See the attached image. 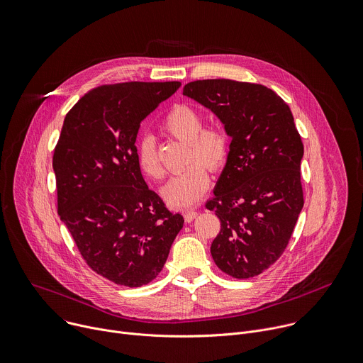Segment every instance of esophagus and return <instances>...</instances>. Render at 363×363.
<instances>
[{
  "mask_svg": "<svg viewBox=\"0 0 363 363\" xmlns=\"http://www.w3.org/2000/svg\"><path fill=\"white\" fill-rule=\"evenodd\" d=\"M197 211L196 210H187L186 213H184V220L187 222V223H190V222H193L196 217H197Z\"/></svg>",
  "mask_w": 363,
  "mask_h": 363,
  "instance_id": "obj_1",
  "label": "esophagus"
}]
</instances>
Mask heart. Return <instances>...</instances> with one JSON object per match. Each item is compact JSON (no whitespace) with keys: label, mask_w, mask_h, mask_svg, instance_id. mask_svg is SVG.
Segmentation results:
<instances>
[{"label":"heart","mask_w":363,"mask_h":363,"mask_svg":"<svg viewBox=\"0 0 363 363\" xmlns=\"http://www.w3.org/2000/svg\"><path fill=\"white\" fill-rule=\"evenodd\" d=\"M203 117L194 108L179 104L173 107L163 120V128L182 143H187L186 164L193 165L172 177L163 187L162 196L172 207H189L199 201L208 189V166L217 170L225 166L229 156V137L222 127H204ZM138 166L149 177L160 179L164 174L156 141L152 135H144L137 147ZM202 163L200 164L199 162Z\"/></svg>","instance_id":"heart-1"}]
</instances>
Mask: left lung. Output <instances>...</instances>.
<instances>
[{
  "mask_svg": "<svg viewBox=\"0 0 363 363\" xmlns=\"http://www.w3.org/2000/svg\"><path fill=\"white\" fill-rule=\"evenodd\" d=\"M183 96L208 108L232 138L206 207L222 228L210 252L236 279L270 267L284 252L303 207V144L289 106L270 89L233 80H197Z\"/></svg>",
  "mask_w": 363,
  "mask_h": 363,
  "instance_id": "left-lung-1",
  "label": "left lung"
}]
</instances>
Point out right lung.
Wrapping results in <instances>:
<instances>
[{
  "instance_id": "right-lung-1",
  "label": "right lung",
  "mask_w": 363,
  "mask_h": 363,
  "mask_svg": "<svg viewBox=\"0 0 363 363\" xmlns=\"http://www.w3.org/2000/svg\"><path fill=\"white\" fill-rule=\"evenodd\" d=\"M180 86H103L64 118L52 157L58 216L87 264L116 284L152 281L184 223L144 182L135 149L141 120Z\"/></svg>"
}]
</instances>
